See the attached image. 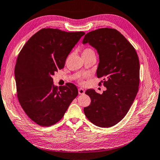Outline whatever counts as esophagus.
Here are the masks:
<instances>
[{"label": "esophagus", "instance_id": "34e87169", "mask_svg": "<svg viewBox=\"0 0 160 160\" xmlns=\"http://www.w3.org/2000/svg\"><path fill=\"white\" fill-rule=\"evenodd\" d=\"M84 92H85V91L83 88H80L78 89V94L79 95H83V94H84Z\"/></svg>", "mask_w": 160, "mask_h": 160}]
</instances>
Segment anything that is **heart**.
Masks as SVG:
<instances>
[{
    "mask_svg": "<svg viewBox=\"0 0 160 160\" xmlns=\"http://www.w3.org/2000/svg\"><path fill=\"white\" fill-rule=\"evenodd\" d=\"M91 53H94V51L92 50L91 48H86L82 52V54H91Z\"/></svg>",
    "mask_w": 160,
    "mask_h": 160,
    "instance_id": "b5f03b06",
    "label": "heart"
}]
</instances>
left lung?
I'll list each match as a JSON object with an SVG mask.
<instances>
[{
    "instance_id": "8db88e82",
    "label": "left lung",
    "mask_w": 160,
    "mask_h": 160,
    "mask_svg": "<svg viewBox=\"0 0 160 160\" xmlns=\"http://www.w3.org/2000/svg\"><path fill=\"white\" fill-rule=\"evenodd\" d=\"M82 43H88L97 50L99 62L96 73L98 78H102L106 87L102 94L94 89L85 92L91 102L84 108V114L98 127H112L127 114L138 92V54L127 39L114 28H103L89 32Z\"/></svg>"
}]
</instances>
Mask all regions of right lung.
Returning a JSON list of instances; mask_svg holds the SVG:
<instances>
[{"instance_id": "obj_1", "label": "right lung", "mask_w": 160, "mask_h": 160, "mask_svg": "<svg viewBox=\"0 0 160 160\" xmlns=\"http://www.w3.org/2000/svg\"><path fill=\"white\" fill-rule=\"evenodd\" d=\"M84 34L43 28L18 55L15 67L18 98L25 113L39 125L57 123L78 94L72 83L54 86L52 76L64 68L67 57Z\"/></svg>"}]
</instances>
